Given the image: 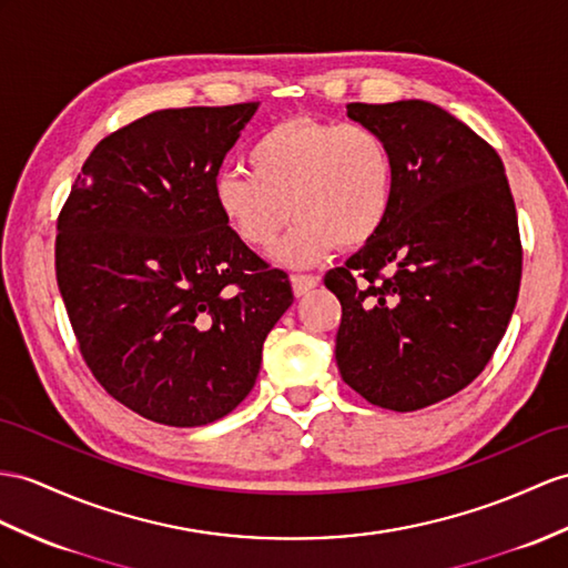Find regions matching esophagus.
<instances>
[{
    "mask_svg": "<svg viewBox=\"0 0 568 568\" xmlns=\"http://www.w3.org/2000/svg\"><path fill=\"white\" fill-rule=\"evenodd\" d=\"M317 284H321V276L315 274H292V286L296 296H306Z\"/></svg>",
    "mask_w": 568,
    "mask_h": 568,
    "instance_id": "34e87169",
    "label": "esophagus"
}]
</instances>
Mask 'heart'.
<instances>
[{"mask_svg": "<svg viewBox=\"0 0 568 568\" xmlns=\"http://www.w3.org/2000/svg\"><path fill=\"white\" fill-rule=\"evenodd\" d=\"M251 173L224 171L214 200L233 233L255 251L276 247L286 265L306 267L342 247L376 239L393 202L388 146L366 124L294 118L262 132L247 151Z\"/></svg>", "mask_w": 568, "mask_h": 568, "instance_id": "heart-1", "label": "heart"}]
</instances>
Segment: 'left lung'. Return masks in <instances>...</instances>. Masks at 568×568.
<instances>
[{"label":"left lung","instance_id":"1","mask_svg":"<svg viewBox=\"0 0 568 568\" xmlns=\"http://www.w3.org/2000/svg\"><path fill=\"white\" fill-rule=\"evenodd\" d=\"M347 115L388 146L393 202L376 239L325 274L337 368L371 405L414 412L467 388L499 347L523 272L516 204L499 154L444 108Z\"/></svg>","mask_w":568,"mask_h":568}]
</instances>
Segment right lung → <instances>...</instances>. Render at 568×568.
Returning <instances> with one entry per match:
<instances>
[{
  "label": "right lung",
  "instance_id": "1",
  "mask_svg": "<svg viewBox=\"0 0 568 568\" xmlns=\"http://www.w3.org/2000/svg\"><path fill=\"white\" fill-rule=\"evenodd\" d=\"M260 103L171 108L99 142L58 219L54 270L81 356L108 395L204 426L253 390L294 303L282 270L221 216V163Z\"/></svg>",
  "mask_w": 568,
  "mask_h": 568
}]
</instances>
